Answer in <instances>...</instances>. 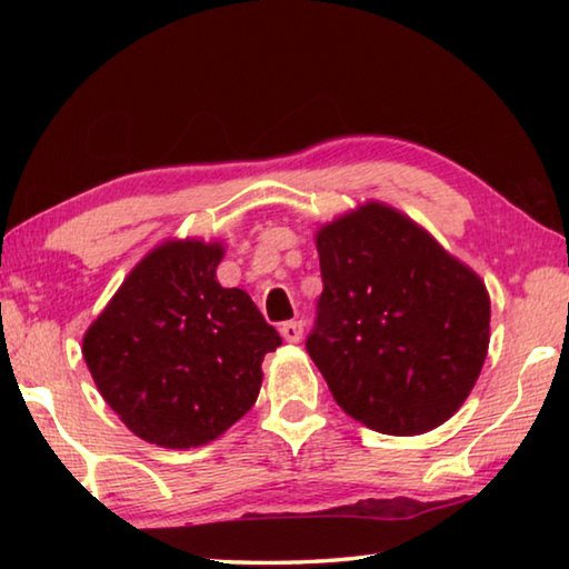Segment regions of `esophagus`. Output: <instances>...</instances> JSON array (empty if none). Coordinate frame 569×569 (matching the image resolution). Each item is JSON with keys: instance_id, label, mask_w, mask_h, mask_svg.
<instances>
[{"instance_id": "esophagus-1", "label": "esophagus", "mask_w": 569, "mask_h": 569, "mask_svg": "<svg viewBox=\"0 0 569 569\" xmlns=\"http://www.w3.org/2000/svg\"><path fill=\"white\" fill-rule=\"evenodd\" d=\"M281 336L288 343H298L303 339V323L301 321H286L281 323Z\"/></svg>"}]
</instances>
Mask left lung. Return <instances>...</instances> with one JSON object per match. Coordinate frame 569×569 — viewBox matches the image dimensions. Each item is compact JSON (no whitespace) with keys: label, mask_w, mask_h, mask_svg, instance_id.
Returning <instances> with one entry per match:
<instances>
[{"label":"left lung","mask_w":569,"mask_h":569,"mask_svg":"<svg viewBox=\"0 0 569 569\" xmlns=\"http://www.w3.org/2000/svg\"><path fill=\"white\" fill-rule=\"evenodd\" d=\"M323 291L306 351L373 431L423 435L465 399L489 346V296L427 230L369 203L316 238Z\"/></svg>","instance_id":"obj_1"}]
</instances>
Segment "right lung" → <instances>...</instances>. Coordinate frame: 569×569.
Returning <instances> with one entry per match:
<instances>
[{"instance_id": "right-lung-1", "label": "right lung", "mask_w": 569, "mask_h": 569, "mask_svg": "<svg viewBox=\"0 0 569 569\" xmlns=\"http://www.w3.org/2000/svg\"><path fill=\"white\" fill-rule=\"evenodd\" d=\"M223 248L166 243L124 278L82 341L94 383L134 437L208 445L253 407L261 363L281 346L250 296L223 288Z\"/></svg>"}]
</instances>
